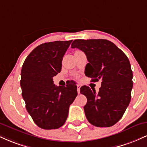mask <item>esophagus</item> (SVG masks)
Instances as JSON below:
<instances>
[{
    "mask_svg": "<svg viewBox=\"0 0 147 147\" xmlns=\"http://www.w3.org/2000/svg\"><path fill=\"white\" fill-rule=\"evenodd\" d=\"M77 92H78V94H79L80 93V88H81V85L80 84H77Z\"/></svg>",
    "mask_w": 147,
    "mask_h": 147,
    "instance_id": "esophagus-1",
    "label": "esophagus"
}]
</instances>
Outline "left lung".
Instances as JSON below:
<instances>
[{
	"mask_svg": "<svg viewBox=\"0 0 147 147\" xmlns=\"http://www.w3.org/2000/svg\"><path fill=\"white\" fill-rule=\"evenodd\" d=\"M72 48L86 54L89 63L85 75L92 82H102L98 92L86 86L80 92L86 97L84 109L88 121L97 127H109L116 124L131 102L133 72L125 54L113 43L106 39H77Z\"/></svg>",
	"mask_w": 147,
	"mask_h": 147,
	"instance_id": "8db88e82",
	"label": "left lung"
}]
</instances>
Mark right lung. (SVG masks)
<instances>
[{
    "mask_svg": "<svg viewBox=\"0 0 147 147\" xmlns=\"http://www.w3.org/2000/svg\"><path fill=\"white\" fill-rule=\"evenodd\" d=\"M72 41L39 45L25 59L21 70L22 97L27 111L38 127L56 129L62 126L69 107L77 95V86H57L53 77L61 72L62 59Z\"/></svg>",
    "mask_w": 147,
    "mask_h": 147,
    "instance_id": "obj_1",
    "label": "right lung"
}]
</instances>
